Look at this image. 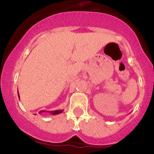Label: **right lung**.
I'll use <instances>...</instances> for the list:
<instances>
[{
	"mask_svg": "<svg viewBox=\"0 0 154 154\" xmlns=\"http://www.w3.org/2000/svg\"><path fill=\"white\" fill-rule=\"evenodd\" d=\"M18 95H19V94H18ZM62 111H63V110H52V111H50V114H52V115H57V114H59V113H62ZM42 112L44 113V112H46V111L45 110H41V111L39 112V113H42Z\"/></svg>",
	"mask_w": 154,
	"mask_h": 154,
	"instance_id": "right-lung-1",
	"label": "right lung"
}]
</instances>
